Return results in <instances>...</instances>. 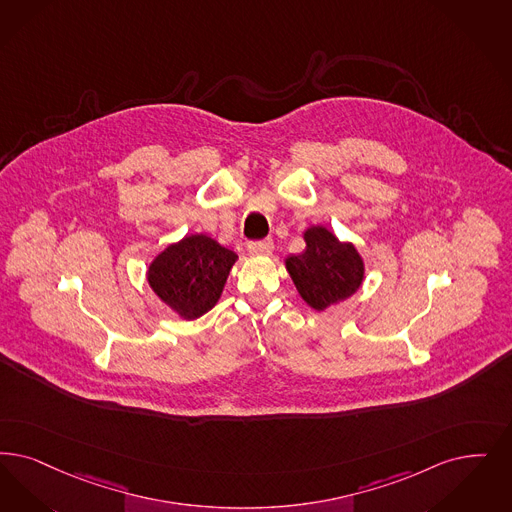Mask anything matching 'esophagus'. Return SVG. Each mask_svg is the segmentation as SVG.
Returning a JSON list of instances; mask_svg holds the SVG:
<instances>
[{"label":"esophagus","mask_w":512,"mask_h":512,"mask_svg":"<svg viewBox=\"0 0 512 512\" xmlns=\"http://www.w3.org/2000/svg\"><path fill=\"white\" fill-rule=\"evenodd\" d=\"M247 249L251 255H270L274 244H272V240H261V242H251Z\"/></svg>","instance_id":"34e87169"}]
</instances>
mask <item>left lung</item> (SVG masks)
Returning a JSON list of instances; mask_svg holds the SVG:
<instances>
[{"instance_id": "8db88e82", "label": "left lung", "mask_w": 512, "mask_h": 512, "mask_svg": "<svg viewBox=\"0 0 512 512\" xmlns=\"http://www.w3.org/2000/svg\"><path fill=\"white\" fill-rule=\"evenodd\" d=\"M305 251L284 259L299 297L316 312L350 299L366 278V263L352 242H341L328 226L303 232Z\"/></svg>"}]
</instances>
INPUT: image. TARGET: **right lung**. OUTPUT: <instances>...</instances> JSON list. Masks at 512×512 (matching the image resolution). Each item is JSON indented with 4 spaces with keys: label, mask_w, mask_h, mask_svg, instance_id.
<instances>
[{
    "label": "right lung",
    "mask_w": 512,
    "mask_h": 512,
    "mask_svg": "<svg viewBox=\"0 0 512 512\" xmlns=\"http://www.w3.org/2000/svg\"><path fill=\"white\" fill-rule=\"evenodd\" d=\"M238 253L209 234H186L162 249L146 268V282L181 320H196L223 295Z\"/></svg>",
    "instance_id": "add662e5"
}]
</instances>
